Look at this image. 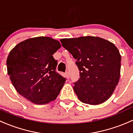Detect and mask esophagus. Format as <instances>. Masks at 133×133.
<instances>
[{
  "mask_svg": "<svg viewBox=\"0 0 133 133\" xmlns=\"http://www.w3.org/2000/svg\"><path fill=\"white\" fill-rule=\"evenodd\" d=\"M65 77H66L67 79H69V77H70L69 72H65Z\"/></svg>",
  "mask_w": 133,
  "mask_h": 133,
  "instance_id": "1",
  "label": "esophagus"
}]
</instances>
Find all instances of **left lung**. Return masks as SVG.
<instances>
[{"label": "left lung", "instance_id": "8db88e82", "mask_svg": "<svg viewBox=\"0 0 133 133\" xmlns=\"http://www.w3.org/2000/svg\"><path fill=\"white\" fill-rule=\"evenodd\" d=\"M74 58L80 77L74 90L81 102L90 105L103 103L112 94L120 76L121 56L109 41L86 36L61 39Z\"/></svg>", "mask_w": 133, "mask_h": 133}]
</instances>
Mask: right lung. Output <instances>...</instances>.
<instances>
[{
  "label": "right lung",
  "instance_id": "right-lung-1",
  "mask_svg": "<svg viewBox=\"0 0 133 133\" xmlns=\"http://www.w3.org/2000/svg\"><path fill=\"white\" fill-rule=\"evenodd\" d=\"M60 48L58 41L37 37L11 50L6 61L8 74L19 94L37 105L56 99L66 81L56 71L57 61L53 57Z\"/></svg>",
  "mask_w": 133,
  "mask_h": 133
}]
</instances>
